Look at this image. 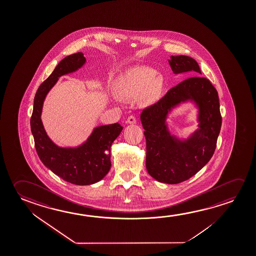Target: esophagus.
I'll return each mask as SVG.
<instances>
[{"label":"esophagus","mask_w":256,"mask_h":256,"mask_svg":"<svg viewBox=\"0 0 256 256\" xmlns=\"http://www.w3.org/2000/svg\"><path fill=\"white\" fill-rule=\"evenodd\" d=\"M126 122L128 123V124H136V118H134V116H130L128 118V120H126Z\"/></svg>","instance_id":"esophagus-1"}]
</instances>
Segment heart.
Segmentation results:
<instances>
[{
	"label": "heart",
	"mask_w": 256,
	"mask_h": 256,
	"mask_svg": "<svg viewBox=\"0 0 256 256\" xmlns=\"http://www.w3.org/2000/svg\"><path fill=\"white\" fill-rule=\"evenodd\" d=\"M149 67H134L117 80L114 100L132 99L144 94L148 102L156 98L162 91L163 80Z\"/></svg>",
	"instance_id": "1"
}]
</instances>
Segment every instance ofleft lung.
<instances>
[{
    "label": "left lung",
    "instance_id": "8db88e82",
    "mask_svg": "<svg viewBox=\"0 0 256 256\" xmlns=\"http://www.w3.org/2000/svg\"><path fill=\"white\" fill-rule=\"evenodd\" d=\"M174 74L193 72L201 74L195 59L188 56H171ZM188 100L199 107L200 128L182 142L171 136L165 120L174 106ZM141 122L146 139V168L157 181L176 184L200 171L212 158L222 126L219 98L209 80L194 76L172 88L152 106L144 109Z\"/></svg>",
    "mask_w": 256,
    "mask_h": 256
}]
</instances>
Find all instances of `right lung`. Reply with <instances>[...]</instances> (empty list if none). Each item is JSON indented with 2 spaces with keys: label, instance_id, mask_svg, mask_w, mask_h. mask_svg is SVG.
<instances>
[{
  "label": "right lung",
  "instance_id": "obj_1",
  "mask_svg": "<svg viewBox=\"0 0 256 256\" xmlns=\"http://www.w3.org/2000/svg\"><path fill=\"white\" fill-rule=\"evenodd\" d=\"M85 62L82 52L59 62L36 92L30 120L40 160L58 176L76 185L93 184L106 176L112 166L110 146L123 128L118 123L98 126L86 142L76 148L59 147L48 136L40 120L44 99L60 76L77 71Z\"/></svg>",
  "mask_w": 256,
  "mask_h": 256
}]
</instances>
